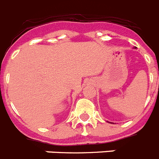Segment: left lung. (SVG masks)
Returning <instances> with one entry per match:
<instances>
[{
  "label": "left lung",
  "instance_id": "obj_1",
  "mask_svg": "<svg viewBox=\"0 0 159 159\" xmlns=\"http://www.w3.org/2000/svg\"><path fill=\"white\" fill-rule=\"evenodd\" d=\"M107 122H108V121H107ZM108 123H110V122H108Z\"/></svg>",
  "mask_w": 159,
  "mask_h": 159
}]
</instances>
